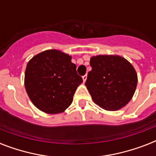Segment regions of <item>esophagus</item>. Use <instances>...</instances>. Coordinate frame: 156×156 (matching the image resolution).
Instances as JSON below:
<instances>
[{
    "instance_id": "1",
    "label": "esophagus",
    "mask_w": 156,
    "mask_h": 156,
    "mask_svg": "<svg viewBox=\"0 0 156 156\" xmlns=\"http://www.w3.org/2000/svg\"><path fill=\"white\" fill-rule=\"evenodd\" d=\"M87 74L84 76H83V83H85L86 80H87Z\"/></svg>"
}]
</instances>
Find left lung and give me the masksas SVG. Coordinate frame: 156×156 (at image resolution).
<instances>
[{
  "instance_id": "left-lung-1",
  "label": "left lung",
  "mask_w": 156,
  "mask_h": 156,
  "mask_svg": "<svg viewBox=\"0 0 156 156\" xmlns=\"http://www.w3.org/2000/svg\"><path fill=\"white\" fill-rule=\"evenodd\" d=\"M85 85L93 101L100 108L116 111L133 97L138 76L133 66L122 56L99 55L90 60Z\"/></svg>"
}]
</instances>
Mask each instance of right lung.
<instances>
[{
  "mask_svg": "<svg viewBox=\"0 0 156 156\" xmlns=\"http://www.w3.org/2000/svg\"><path fill=\"white\" fill-rule=\"evenodd\" d=\"M82 83L71 56L58 50H46L35 55L26 68L27 93L34 105L46 113L65 111Z\"/></svg>",
  "mask_w": 156,
  "mask_h": 156,
  "instance_id": "add662e5",
  "label": "right lung"
}]
</instances>
